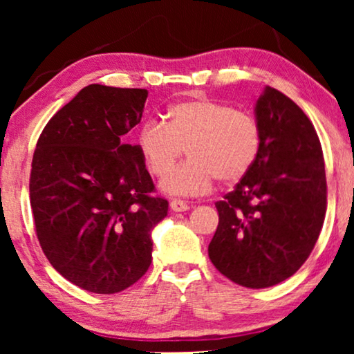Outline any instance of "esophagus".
<instances>
[{
	"label": "esophagus",
	"instance_id": "obj_1",
	"mask_svg": "<svg viewBox=\"0 0 354 354\" xmlns=\"http://www.w3.org/2000/svg\"><path fill=\"white\" fill-rule=\"evenodd\" d=\"M171 209L174 212H183V211L190 209V205H188V203H185V201H182V200H172L171 201Z\"/></svg>",
	"mask_w": 354,
	"mask_h": 354
}]
</instances>
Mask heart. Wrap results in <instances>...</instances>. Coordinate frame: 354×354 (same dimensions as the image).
<instances>
[{
  "label": "heart",
  "instance_id": "obj_1",
  "mask_svg": "<svg viewBox=\"0 0 354 354\" xmlns=\"http://www.w3.org/2000/svg\"><path fill=\"white\" fill-rule=\"evenodd\" d=\"M137 147L154 177H163L187 148L189 161L162 178L161 190L176 196L206 195L216 178L236 183L258 159L261 129L251 114L212 100H185L167 109V122L148 119Z\"/></svg>",
  "mask_w": 354,
  "mask_h": 354
}]
</instances>
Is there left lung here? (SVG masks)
I'll return each mask as SVG.
<instances>
[{"label":"left lung","instance_id":"obj_1","mask_svg":"<svg viewBox=\"0 0 354 354\" xmlns=\"http://www.w3.org/2000/svg\"><path fill=\"white\" fill-rule=\"evenodd\" d=\"M254 118L258 159L216 203L219 225L207 253L232 282L266 288L292 277L311 254L326 216L327 183L316 130L292 100L264 86Z\"/></svg>","mask_w":354,"mask_h":354}]
</instances>
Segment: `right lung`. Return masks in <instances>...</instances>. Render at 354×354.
<instances>
[{
  "label": "right lung",
  "mask_w": 354,
  "mask_h": 354,
  "mask_svg": "<svg viewBox=\"0 0 354 354\" xmlns=\"http://www.w3.org/2000/svg\"><path fill=\"white\" fill-rule=\"evenodd\" d=\"M148 91L91 84L38 138L30 205L43 253L62 277L93 293L122 292L151 264V232L169 203L127 135Z\"/></svg>",
  "instance_id": "1"
}]
</instances>
